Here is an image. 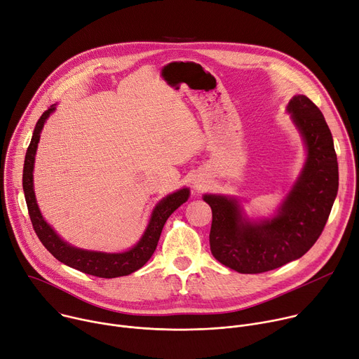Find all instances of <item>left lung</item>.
Instances as JSON below:
<instances>
[{"label": "left lung", "mask_w": 359, "mask_h": 359, "mask_svg": "<svg viewBox=\"0 0 359 359\" xmlns=\"http://www.w3.org/2000/svg\"><path fill=\"white\" fill-rule=\"evenodd\" d=\"M287 111L304 138L306 161L278 214L250 221L235 198L204 195L212 210L211 252L236 272L261 273L301 258L323 233L335 201L338 163L323 112L305 95H295Z\"/></svg>", "instance_id": "8db88e82"}]
</instances>
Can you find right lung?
Wrapping results in <instances>:
<instances>
[{"label": "right lung", "mask_w": 359, "mask_h": 359, "mask_svg": "<svg viewBox=\"0 0 359 359\" xmlns=\"http://www.w3.org/2000/svg\"><path fill=\"white\" fill-rule=\"evenodd\" d=\"M55 105H51L41 116H39L38 123L34 128V134L31 142L28 145L25 161H24V171H22V188L25 201L28 207V214L32 222V228L39 238L43 245L62 264L75 268L88 275L100 276V278H116L124 276L135 272L145 262L152 257L156 245L159 235L167 222L168 217L181 207L189 196V189L182 188L174 194L167 195L161 201L156 204L154 208L148 226L141 236V240L137 243L135 247L126 252L118 254H107L100 251H87L81 248H75L68 243L62 241L57 235V232L46 222L43 218L39 208L36 205L35 194H34V184H32V171H34V161H35V152L39 142V134L43 131V127L50 116L54 112Z\"/></svg>", "instance_id": "1"}]
</instances>
